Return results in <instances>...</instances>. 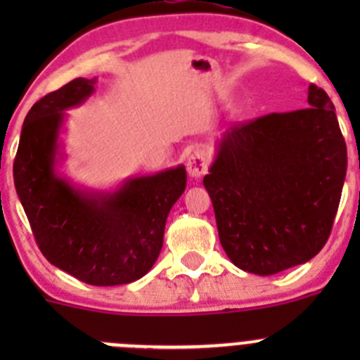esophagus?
Segmentation results:
<instances>
[{
    "mask_svg": "<svg viewBox=\"0 0 360 360\" xmlns=\"http://www.w3.org/2000/svg\"><path fill=\"white\" fill-rule=\"evenodd\" d=\"M186 169L190 177L198 179V177L205 176L207 169H209V158H207V155L203 153V151H195V153L188 158Z\"/></svg>",
    "mask_w": 360,
    "mask_h": 360,
    "instance_id": "1",
    "label": "esophagus"
}]
</instances>
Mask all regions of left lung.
<instances>
[{"instance_id": "left-lung-1", "label": "left lung", "mask_w": 360, "mask_h": 360, "mask_svg": "<svg viewBox=\"0 0 360 360\" xmlns=\"http://www.w3.org/2000/svg\"><path fill=\"white\" fill-rule=\"evenodd\" d=\"M345 176L335 104L314 83L304 110L223 132L203 186L231 263L266 277L310 261L331 233Z\"/></svg>"}]
</instances>
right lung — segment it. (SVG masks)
<instances>
[{"label": "right lung", "instance_id": "obj_1", "mask_svg": "<svg viewBox=\"0 0 360 360\" xmlns=\"http://www.w3.org/2000/svg\"><path fill=\"white\" fill-rule=\"evenodd\" d=\"M97 79L76 78L39 99L24 120L13 183L36 244L60 270L90 285H122L151 270L167 216L186 188L184 165L129 177L115 190H89L59 172L68 110L82 106Z\"/></svg>", "mask_w": 360, "mask_h": 360}]
</instances>
